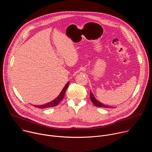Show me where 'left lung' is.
<instances>
[{"label": "left lung", "instance_id": "obj_1", "mask_svg": "<svg viewBox=\"0 0 152 152\" xmlns=\"http://www.w3.org/2000/svg\"><path fill=\"white\" fill-rule=\"evenodd\" d=\"M90 99L91 102L93 103V104L97 107H106V108H109L111 107V106H109L107 105H106L104 104H103L102 103H100L99 101H98L97 99H96L95 97L94 96L93 94L92 93V92L90 91Z\"/></svg>", "mask_w": 152, "mask_h": 152}]
</instances>
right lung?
Listing matches in <instances>:
<instances>
[{"label": "right lung", "instance_id": "add662e5", "mask_svg": "<svg viewBox=\"0 0 152 152\" xmlns=\"http://www.w3.org/2000/svg\"><path fill=\"white\" fill-rule=\"evenodd\" d=\"M69 83L70 82H68L66 83V85H65L64 88L62 90L59 95L53 100H52L48 103L42 104V105H33V106L36 107H38V108H41V109H44V108H48V107H54V106H57L60 103V102L63 99L64 95H65V93H66V91L69 85Z\"/></svg>", "mask_w": 152, "mask_h": 152}]
</instances>
